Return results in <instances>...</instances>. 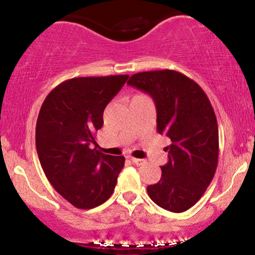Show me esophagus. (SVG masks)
Masks as SVG:
<instances>
[{
	"label": "esophagus",
	"mask_w": 255,
	"mask_h": 255,
	"mask_svg": "<svg viewBox=\"0 0 255 255\" xmlns=\"http://www.w3.org/2000/svg\"><path fill=\"white\" fill-rule=\"evenodd\" d=\"M130 160L135 165H144L146 163L145 159H140V158H134V157H130Z\"/></svg>",
	"instance_id": "1"
}]
</instances>
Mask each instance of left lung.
Listing matches in <instances>:
<instances>
[{
  "instance_id": "obj_1",
  "label": "left lung",
  "mask_w": 255,
  "mask_h": 255,
  "mask_svg": "<svg viewBox=\"0 0 255 255\" xmlns=\"http://www.w3.org/2000/svg\"><path fill=\"white\" fill-rule=\"evenodd\" d=\"M127 84L151 96L157 131L171 140L168 163L160 180L147 186L148 197L168 211H187L203 197L218 165V125L210 99L194 80L171 69L136 73Z\"/></svg>"
}]
</instances>
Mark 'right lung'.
I'll return each mask as SVG.
<instances>
[{"label":"right lung","mask_w":255,"mask_h":255,"mask_svg":"<svg viewBox=\"0 0 255 255\" xmlns=\"http://www.w3.org/2000/svg\"><path fill=\"white\" fill-rule=\"evenodd\" d=\"M128 75L73 78L44 99L36 125V147L44 174L77 209L99 206L111 197L125 157L92 148L105 107Z\"/></svg>","instance_id":"1"}]
</instances>
